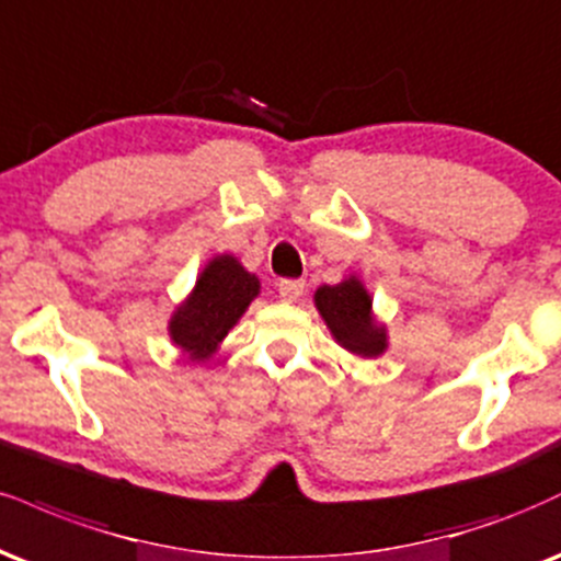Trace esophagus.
<instances>
[{
    "label": "esophagus",
    "instance_id": "obj_1",
    "mask_svg": "<svg viewBox=\"0 0 561 561\" xmlns=\"http://www.w3.org/2000/svg\"><path fill=\"white\" fill-rule=\"evenodd\" d=\"M302 289H306V282L302 279H282L279 282V298L287 302H295L302 295Z\"/></svg>",
    "mask_w": 561,
    "mask_h": 561
}]
</instances>
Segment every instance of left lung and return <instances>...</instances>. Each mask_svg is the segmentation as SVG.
I'll return each instance as SVG.
<instances>
[{"instance_id":"obj_1","label":"left lung","mask_w":561,"mask_h":561,"mask_svg":"<svg viewBox=\"0 0 561 561\" xmlns=\"http://www.w3.org/2000/svg\"><path fill=\"white\" fill-rule=\"evenodd\" d=\"M316 306H319L323 321L332 329L342 347L363 357H376L387 347V332L376 327L370 316V298L360 282L347 279L340 285H323L316 293Z\"/></svg>"}]
</instances>
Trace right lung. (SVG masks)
<instances>
[{
	"label": "right lung",
	"mask_w": 561,
	"mask_h": 561,
	"mask_svg": "<svg viewBox=\"0 0 561 561\" xmlns=\"http://www.w3.org/2000/svg\"><path fill=\"white\" fill-rule=\"evenodd\" d=\"M259 295V279L248 274L232 255L214 259L195 282L193 295L170 321L174 345L193 360H204L225 340L229 329Z\"/></svg>",
	"instance_id": "1"
}]
</instances>
